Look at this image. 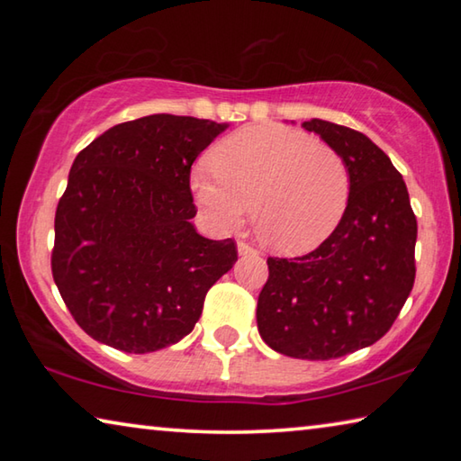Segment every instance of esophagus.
I'll return each instance as SVG.
<instances>
[{
  "mask_svg": "<svg viewBox=\"0 0 461 461\" xmlns=\"http://www.w3.org/2000/svg\"><path fill=\"white\" fill-rule=\"evenodd\" d=\"M238 254L240 256H246V254H256V249L249 246V244H246V241H238Z\"/></svg>",
  "mask_w": 461,
  "mask_h": 461,
  "instance_id": "esophagus-1",
  "label": "esophagus"
}]
</instances>
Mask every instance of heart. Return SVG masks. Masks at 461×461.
Wrapping results in <instances>:
<instances>
[{
	"instance_id": "b5f03b06",
	"label": "heart",
	"mask_w": 461,
	"mask_h": 461,
	"mask_svg": "<svg viewBox=\"0 0 461 461\" xmlns=\"http://www.w3.org/2000/svg\"><path fill=\"white\" fill-rule=\"evenodd\" d=\"M212 162L215 170L197 167L189 178L201 213L215 230L230 233L252 212L254 230L272 252H309L346 213V162L301 130L280 123L236 130L213 148Z\"/></svg>"
}]
</instances>
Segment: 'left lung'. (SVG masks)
I'll return each mask as SVG.
<instances>
[{"label":"left lung","instance_id":"8db88e82","mask_svg":"<svg viewBox=\"0 0 461 461\" xmlns=\"http://www.w3.org/2000/svg\"><path fill=\"white\" fill-rule=\"evenodd\" d=\"M303 128L346 162V213L301 258H268L256 321L262 339L299 360H331L384 335L415 283L417 220L399 170L372 140L325 120Z\"/></svg>","mask_w":461,"mask_h":461}]
</instances>
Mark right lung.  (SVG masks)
Wrapping results in <instances>:
<instances>
[{
	"instance_id": "1",
	"label": "right lung",
	"mask_w": 461,
	"mask_h": 461,
	"mask_svg": "<svg viewBox=\"0 0 461 461\" xmlns=\"http://www.w3.org/2000/svg\"><path fill=\"white\" fill-rule=\"evenodd\" d=\"M228 123L154 113L77 154L54 217L52 276L81 330L128 354L175 346L238 260L233 240L191 220L197 156Z\"/></svg>"
}]
</instances>
